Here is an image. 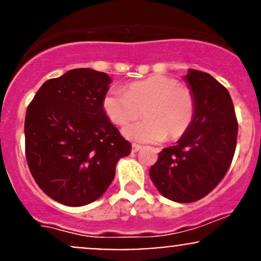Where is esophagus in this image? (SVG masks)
<instances>
[{"label":"esophagus","mask_w":261,"mask_h":261,"mask_svg":"<svg viewBox=\"0 0 261 261\" xmlns=\"http://www.w3.org/2000/svg\"><path fill=\"white\" fill-rule=\"evenodd\" d=\"M142 148V146L141 145H137V143H133V152L135 153V152L140 151V149Z\"/></svg>","instance_id":"esophagus-1"}]
</instances>
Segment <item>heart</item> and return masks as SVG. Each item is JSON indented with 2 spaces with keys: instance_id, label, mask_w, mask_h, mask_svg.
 <instances>
[{
  "instance_id": "1",
  "label": "heart",
  "mask_w": 261,
  "mask_h": 261,
  "mask_svg": "<svg viewBox=\"0 0 261 261\" xmlns=\"http://www.w3.org/2000/svg\"><path fill=\"white\" fill-rule=\"evenodd\" d=\"M103 110L115 125H125L142 113L143 119L122 128L127 140L154 143L176 140L188 131L195 115V97L189 87L168 76L154 74L124 88L110 89Z\"/></svg>"
}]
</instances>
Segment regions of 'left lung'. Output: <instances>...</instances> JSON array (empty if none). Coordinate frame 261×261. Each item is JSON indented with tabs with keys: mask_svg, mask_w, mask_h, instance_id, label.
<instances>
[{
	"mask_svg": "<svg viewBox=\"0 0 261 261\" xmlns=\"http://www.w3.org/2000/svg\"><path fill=\"white\" fill-rule=\"evenodd\" d=\"M195 115L175 146L163 148L149 169L157 190L175 202L202 199L223 179L234 155L238 122L228 91L211 74L189 70Z\"/></svg>",
	"mask_w": 261,
	"mask_h": 261,
	"instance_id": "1",
	"label": "left lung"
}]
</instances>
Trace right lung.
<instances>
[{
  "mask_svg": "<svg viewBox=\"0 0 261 261\" xmlns=\"http://www.w3.org/2000/svg\"><path fill=\"white\" fill-rule=\"evenodd\" d=\"M112 79L74 68L46 81L25 114V155L33 178L53 200L85 206L103 195L131 145L110 122L103 98Z\"/></svg>",
  "mask_w": 261,
  "mask_h": 261,
  "instance_id": "1",
  "label": "right lung"
}]
</instances>
